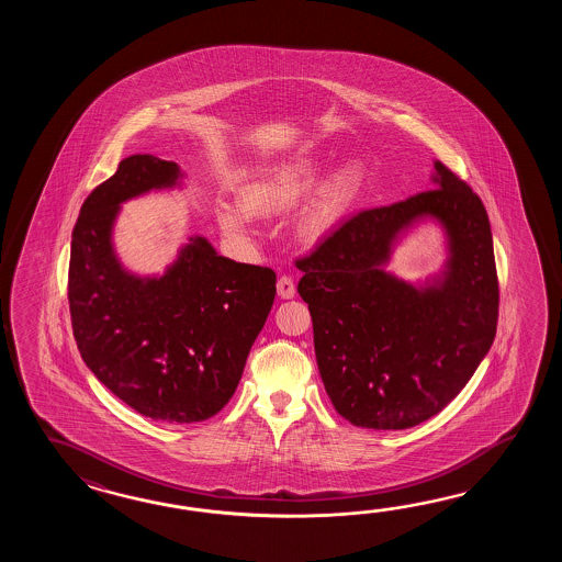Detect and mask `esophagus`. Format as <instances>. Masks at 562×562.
Returning a JSON list of instances; mask_svg holds the SVG:
<instances>
[{
    "instance_id": "34e87169",
    "label": "esophagus",
    "mask_w": 562,
    "mask_h": 562,
    "mask_svg": "<svg viewBox=\"0 0 562 562\" xmlns=\"http://www.w3.org/2000/svg\"><path fill=\"white\" fill-rule=\"evenodd\" d=\"M277 295L281 299L295 297V283L291 277L283 276L277 281Z\"/></svg>"
}]
</instances>
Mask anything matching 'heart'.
I'll return each instance as SVG.
<instances>
[{
  "label": "heart",
  "instance_id": "heart-1",
  "mask_svg": "<svg viewBox=\"0 0 562 562\" xmlns=\"http://www.w3.org/2000/svg\"><path fill=\"white\" fill-rule=\"evenodd\" d=\"M329 167L322 155H303L265 168L249 180L240 201H218L215 218L228 239L249 243L255 235V216L285 215L310 196ZM361 184V170L353 162L335 168L323 180L310 204L299 215L295 233L311 243L334 227L335 221L353 203Z\"/></svg>",
  "mask_w": 562,
  "mask_h": 562
}]
</instances>
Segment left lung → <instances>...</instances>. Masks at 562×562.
I'll return each mask as SVG.
<instances>
[{"label":"left lung","mask_w":562,"mask_h":562,"mask_svg":"<svg viewBox=\"0 0 562 562\" xmlns=\"http://www.w3.org/2000/svg\"><path fill=\"white\" fill-rule=\"evenodd\" d=\"M426 220L445 231L443 271L422 284L385 272L394 245ZM297 267L325 392L358 428L406 430L436 416L494 341L498 279L488 215L440 160L430 191L351 216Z\"/></svg>","instance_id":"1"}]
</instances>
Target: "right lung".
I'll use <instances>...</instances> for the list:
<instances>
[{
	"instance_id": "obj_1",
	"label": "right lung",
	"mask_w": 562,
	"mask_h": 562,
	"mask_svg": "<svg viewBox=\"0 0 562 562\" xmlns=\"http://www.w3.org/2000/svg\"><path fill=\"white\" fill-rule=\"evenodd\" d=\"M182 179L177 162L124 158L80 209L68 271L86 366L126 406L167 424L203 422L225 407L277 291L269 267L227 259L201 235L189 237L162 276H136L120 263L112 235L122 204Z\"/></svg>"
}]
</instances>
